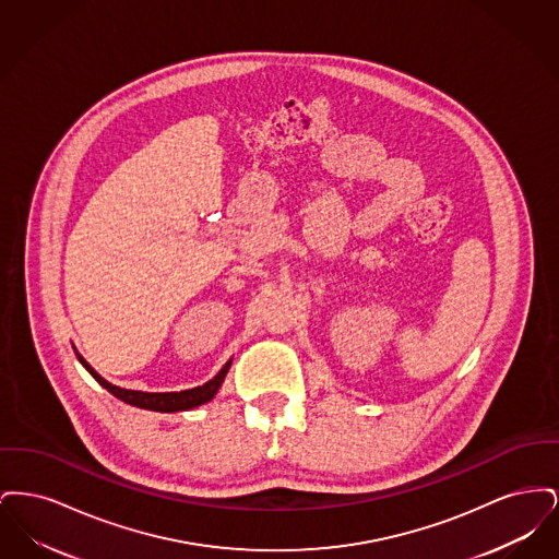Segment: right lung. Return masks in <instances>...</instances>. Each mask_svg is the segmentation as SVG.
Returning <instances> with one entry per match:
<instances>
[{
    "mask_svg": "<svg viewBox=\"0 0 559 559\" xmlns=\"http://www.w3.org/2000/svg\"><path fill=\"white\" fill-rule=\"evenodd\" d=\"M75 354H78L81 365L87 369V372L103 388H107L112 396H117V399L123 400L132 406H138V408H148V411H159V413H178V411H188V408H194V406H201V404L210 402L217 394L226 372L230 369V362H233V360L226 362L222 367V371L217 372L213 379H210L203 385H199V388H192V390H185V392H135V390H126V388H117V385L108 383L105 377H100L87 365V360L81 356L80 352H75Z\"/></svg>",
    "mask_w": 559,
    "mask_h": 559,
    "instance_id": "1",
    "label": "right lung"
}]
</instances>
